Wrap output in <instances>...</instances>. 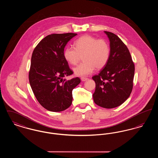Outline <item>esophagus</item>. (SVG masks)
I'll use <instances>...</instances> for the list:
<instances>
[{
    "instance_id": "34e87169",
    "label": "esophagus",
    "mask_w": 158,
    "mask_h": 158,
    "mask_svg": "<svg viewBox=\"0 0 158 158\" xmlns=\"http://www.w3.org/2000/svg\"><path fill=\"white\" fill-rule=\"evenodd\" d=\"M88 79V78L85 77H81V80H82V81H83V82H85V81H87Z\"/></svg>"
}]
</instances>
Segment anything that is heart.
<instances>
[{
  "mask_svg": "<svg viewBox=\"0 0 158 158\" xmlns=\"http://www.w3.org/2000/svg\"><path fill=\"white\" fill-rule=\"evenodd\" d=\"M75 45V48L66 47L63 56L71 65H76L83 56V61L73 69L76 75H88L95 68L102 69L107 64L110 56V47L105 39L84 35L76 40Z\"/></svg>",
  "mask_w": 158,
  "mask_h": 158,
  "instance_id": "b5f03b06",
  "label": "heart"
}]
</instances>
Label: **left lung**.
Wrapping results in <instances>:
<instances>
[{"label":"left lung","instance_id":"1","mask_svg":"<svg viewBox=\"0 0 158 158\" xmlns=\"http://www.w3.org/2000/svg\"><path fill=\"white\" fill-rule=\"evenodd\" d=\"M104 32L110 42V56L105 67L92 77L96 85L93 98L97 105L113 108L130 97L135 69L130 52L120 38L111 32Z\"/></svg>","mask_w":158,"mask_h":158}]
</instances>
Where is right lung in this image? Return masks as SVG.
I'll return each mask as SVG.
<instances>
[{"label":"right lung","mask_w":158,"mask_h":158,"mask_svg":"<svg viewBox=\"0 0 158 158\" xmlns=\"http://www.w3.org/2000/svg\"><path fill=\"white\" fill-rule=\"evenodd\" d=\"M75 33L53 34L44 38L31 57L29 81L38 102L46 110L60 112L72 102V90L81 82L79 77L64 79L73 73L63 56L64 48Z\"/></svg>","instance_id":"add662e5"}]
</instances>
